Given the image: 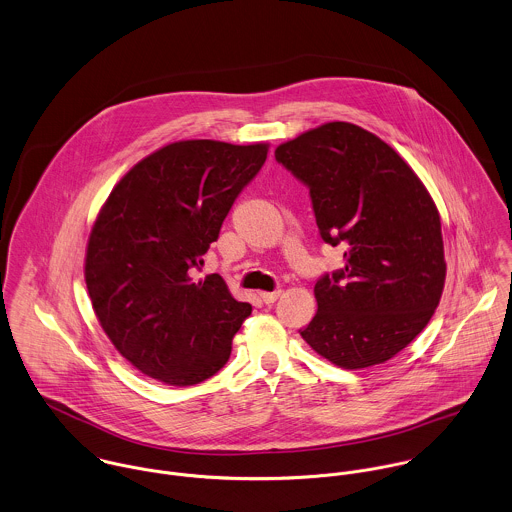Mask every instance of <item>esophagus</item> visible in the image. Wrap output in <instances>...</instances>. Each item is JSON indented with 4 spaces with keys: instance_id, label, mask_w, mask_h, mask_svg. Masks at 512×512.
<instances>
[{
    "instance_id": "34e87169",
    "label": "esophagus",
    "mask_w": 512,
    "mask_h": 512,
    "mask_svg": "<svg viewBox=\"0 0 512 512\" xmlns=\"http://www.w3.org/2000/svg\"><path fill=\"white\" fill-rule=\"evenodd\" d=\"M259 297H261V301L265 303V305H271V303H275L279 297H281V291H261L259 293Z\"/></svg>"
}]
</instances>
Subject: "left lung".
I'll return each mask as SVG.
<instances>
[{
    "label": "left lung",
    "instance_id": "left-lung-1",
    "mask_svg": "<svg viewBox=\"0 0 512 512\" xmlns=\"http://www.w3.org/2000/svg\"><path fill=\"white\" fill-rule=\"evenodd\" d=\"M310 188L320 237L344 267L314 285L318 310L301 336L344 370L384 364L427 326L447 263L437 205L408 162L376 134L324 122L275 150Z\"/></svg>",
    "mask_w": 512,
    "mask_h": 512
}]
</instances>
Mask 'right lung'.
Instances as JSON below:
<instances>
[{"mask_svg": "<svg viewBox=\"0 0 512 512\" xmlns=\"http://www.w3.org/2000/svg\"><path fill=\"white\" fill-rule=\"evenodd\" d=\"M269 144L178 140L134 164L106 198L87 241L85 281L104 334L136 370L194 386L225 366L251 314L219 275L194 281Z\"/></svg>", "mask_w": 512, "mask_h": 512, "instance_id": "add662e5", "label": "right lung"}]
</instances>
